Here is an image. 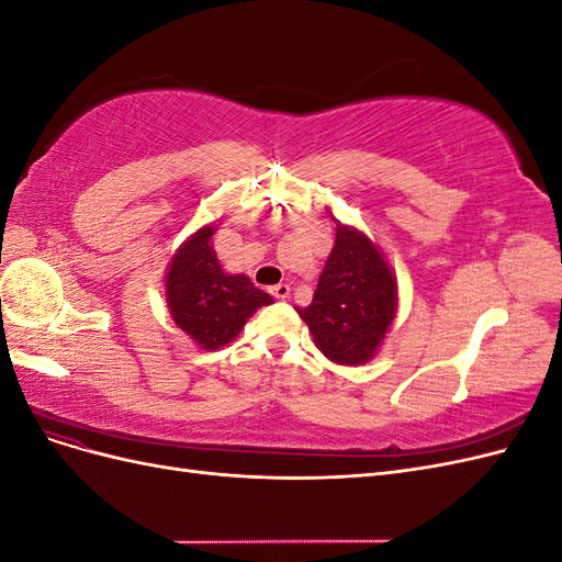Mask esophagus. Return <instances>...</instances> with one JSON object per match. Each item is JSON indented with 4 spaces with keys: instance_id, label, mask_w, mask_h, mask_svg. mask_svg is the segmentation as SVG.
I'll return each mask as SVG.
<instances>
[{
    "instance_id": "1",
    "label": "esophagus",
    "mask_w": 562,
    "mask_h": 562,
    "mask_svg": "<svg viewBox=\"0 0 562 562\" xmlns=\"http://www.w3.org/2000/svg\"><path fill=\"white\" fill-rule=\"evenodd\" d=\"M269 293L274 295L277 300H285L288 295H291V285H288V283H279V285H274V288H269Z\"/></svg>"
}]
</instances>
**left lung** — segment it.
Instances as JSON below:
<instances>
[{
  "label": "left lung",
  "mask_w": 562,
  "mask_h": 562,
  "mask_svg": "<svg viewBox=\"0 0 562 562\" xmlns=\"http://www.w3.org/2000/svg\"><path fill=\"white\" fill-rule=\"evenodd\" d=\"M398 312V283L380 246L337 220L335 246L310 307L300 310L318 351L337 366L375 359Z\"/></svg>",
  "instance_id": "left-lung-1"
}]
</instances>
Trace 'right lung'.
I'll list each match as a JSON object with an SVG mask.
<instances>
[{
  "label": "right lung",
  "instance_id": "right-lung-1",
  "mask_svg": "<svg viewBox=\"0 0 562 562\" xmlns=\"http://www.w3.org/2000/svg\"><path fill=\"white\" fill-rule=\"evenodd\" d=\"M215 223L187 236L166 267V307L176 326L203 351L239 337L246 321L274 300L246 274H229L213 250Z\"/></svg>",
  "mask_w": 562,
  "mask_h": 562
}]
</instances>
